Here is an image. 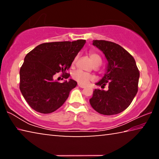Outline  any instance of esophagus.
Listing matches in <instances>:
<instances>
[{
	"instance_id": "34e87169",
	"label": "esophagus",
	"mask_w": 159,
	"mask_h": 159,
	"mask_svg": "<svg viewBox=\"0 0 159 159\" xmlns=\"http://www.w3.org/2000/svg\"><path fill=\"white\" fill-rule=\"evenodd\" d=\"M78 85H79V87L81 88H85V85H83L82 84H80V83H79V84H78Z\"/></svg>"
}]
</instances>
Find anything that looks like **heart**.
I'll return each mask as SVG.
<instances>
[{
	"instance_id": "b5f03b06",
	"label": "heart",
	"mask_w": 159,
	"mask_h": 159,
	"mask_svg": "<svg viewBox=\"0 0 159 159\" xmlns=\"http://www.w3.org/2000/svg\"><path fill=\"white\" fill-rule=\"evenodd\" d=\"M89 57L94 65H96V64L99 65V64H101L102 59L100 57V56H99L98 54H97L95 52H94V51H90ZM76 60L77 56H76V57L74 58L73 61H72V65H74V64L76 63ZM72 78H73L74 80H76L77 82H79L80 84L86 85L90 81H91V80H93L95 77H94L93 75L86 73V72L83 71L81 70H77V71H74L73 74H72Z\"/></svg>"
}]
</instances>
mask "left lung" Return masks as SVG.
<instances>
[{
	"instance_id": "8db88e82",
	"label": "left lung",
	"mask_w": 159,
	"mask_h": 159,
	"mask_svg": "<svg viewBox=\"0 0 159 159\" xmlns=\"http://www.w3.org/2000/svg\"><path fill=\"white\" fill-rule=\"evenodd\" d=\"M93 44L102 50L108 64L107 73L97 85L107 91L95 89L90 99V105L103 115H115L124 111L133 102L138 90L139 71L130 53L114 42L93 40Z\"/></svg>"
}]
</instances>
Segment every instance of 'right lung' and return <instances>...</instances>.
<instances>
[{
    "label": "right lung",
    "instance_id": "add662e5",
    "mask_svg": "<svg viewBox=\"0 0 159 159\" xmlns=\"http://www.w3.org/2000/svg\"><path fill=\"white\" fill-rule=\"evenodd\" d=\"M85 43V40L45 43L26 55L20 71V89L35 111L50 114L65 102L77 83L72 79L60 83L53 76L61 72L68 79L70 74L66 71Z\"/></svg>",
    "mask_w": 159,
    "mask_h": 159
}]
</instances>
